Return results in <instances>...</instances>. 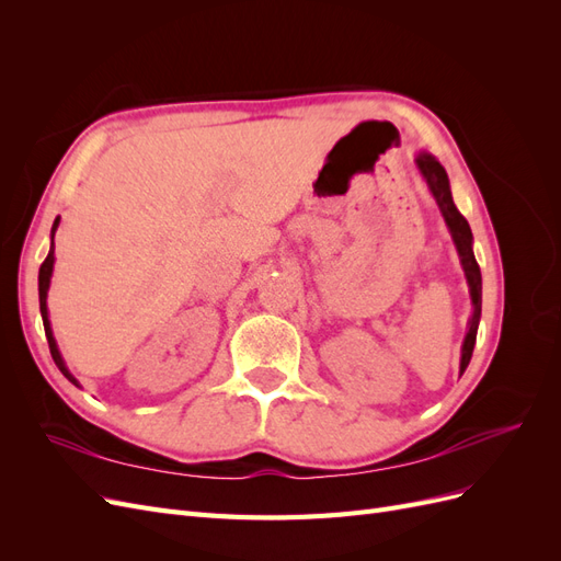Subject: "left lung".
Listing matches in <instances>:
<instances>
[{"label": "left lung", "instance_id": "8db88e82", "mask_svg": "<svg viewBox=\"0 0 561 561\" xmlns=\"http://www.w3.org/2000/svg\"><path fill=\"white\" fill-rule=\"evenodd\" d=\"M419 168L423 178H426L431 192L437 201L439 210L445 215V222L451 231V239L456 243L458 254H461V264L466 271V278L470 285V297H472V318H470V328L466 334V342H463V353H461V375L466 371L470 358H472V348H474V339H478V325H480V316H482V274H480V266L474 262V254H472V231L468 219L456 210L454 201H451V192H449V180L445 168L439 165V161H435L431 154H419L416 159Z\"/></svg>", "mask_w": 561, "mask_h": 561}]
</instances>
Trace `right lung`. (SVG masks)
I'll return each instance as SVG.
<instances>
[{"mask_svg":"<svg viewBox=\"0 0 561 561\" xmlns=\"http://www.w3.org/2000/svg\"><path fill=\"white\" fill-rule=\"evenodd\" d=\"M58 219H60V217H56L54 229H50V250H48V257H46V260L42 262V266H39V311H42V318H44V330H46V339H48V351H50V355H54V363L58 365V369L62 371V375H65L67 379H70L75 386H79L77 379L70 375V371H67V367H65V363H62V358H60V351H58V346H56L54 332H50L48 313H46V293H48V283H50V271H54V233H56V229H58Z\"/></svg>","mask_w":561,"mask_h":561,"instance_id":"add662e5","label":"right lung"}]
</instances>
